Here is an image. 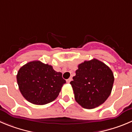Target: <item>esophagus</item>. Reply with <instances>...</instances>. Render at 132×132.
Listing matches in <instances>:
<instances>
[{"instance_id":"1","label":"esophagus","mask_w":132,"mask_h":132,"mask_svg":"<svg viewBox=\"0 0 132 132\" xmlns=\"http://www.w3.org/2000/svg\"><path fill=\"white\" fill-rule=\"evenodd\" d=\"M72 77H70V78H69V79H68L66 80V82H67L68 83H70V81H72Z\"/></svg>"}]
</instances>
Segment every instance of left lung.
Segmentation results:
<instances>
[{
    "mask_svg": "<svg viewBox=\"0 0 132 132\" xmlns=\"http://www.w3.org/2000/svg\"><path fill=\"white\" fill-rule=\"evenodd\" d=\"M70 84L76 102L85 109L102 105L111 94L114 76L106 64L94 59L79 64Z\"/></svg>",
    "mask_w": 132,
    "mask_h": 132,
    "instance_id": "left-lung-1",
    "label": "left lung"
}]
</instances>
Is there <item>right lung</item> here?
I'll return each instance as SVG.
<instances>
[{"label":"right lung","instance_id":"1","mask_svg":"<svg viewBox=\"0 0 132 132\" xmlns=\"http://www.w3.org/2000/svg\"><path fill=\"white\" fill-rule=\"evenodd\" d=\"M61 72L52 66L39 60L22 66L17 75L19 90L28 102L35 105H45L55 100L66 83Z\"/></svg>","mask_w":132,"mask_h":132}]
</instances>
